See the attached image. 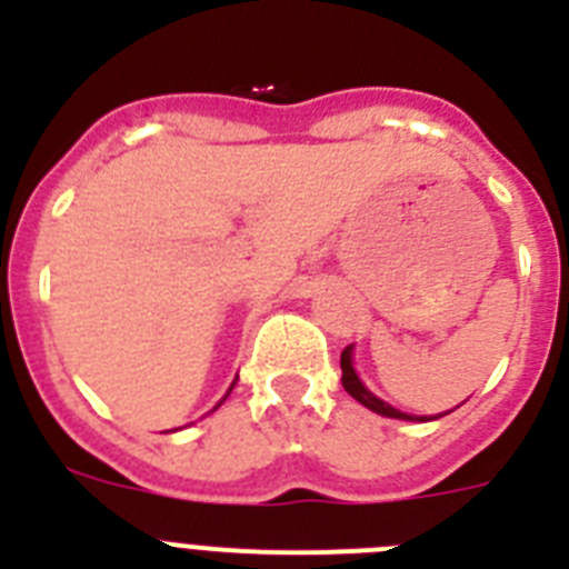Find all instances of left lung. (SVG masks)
Wrapping results in <instances>:
<instances>
[{"mask_svg": "<svg viewBox=\"0 0 569 569\" xmlns=\"http://www.w3.org/2000/svg\"><path fill=\"white\" fill-rule=\"evenodd\" d=\"M341 385H345L347 393L353 396L356 401H361V405H365L367 410H373V413L387 416V419L416 421L413 416L401 413V410H396V407H390V405H387V401H381L379 396H373V393H370V390H367L365 385H361V379H359V376H356V370H353V345L341 350ZM436 419H439V416H436ZM419 421H425V419H419Z\"/></svg>", "mask_w": 569, "mask_h": 569, "instance_id": "obj_1", "label": "left lung"}]
</instances>
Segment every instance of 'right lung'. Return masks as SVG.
I'll return each instance as SVG.
<instances>
[{
    "label": "right lung",
    "instance_id": "right-lung-1",
    "mask_svg": "<svg viewBox=\"0 0 569 569\" xmlns=\"http://www.w3.org/2000/svg\"><path fill=\"white\" fill-rule=\"evenodd\" d=\"M236 379H239V376H236ZM233 385H236V381H233ZM233 385H230V390H233ZM230 390H228V393H230ZM224 399H228V396H224ZM222 399V401H224ZM222 401H219V405H222ZM219 405H216V407H219Z\"/></svg>",
    "mask_w": 569,
    "mask_h": 569
}]
</instances>
